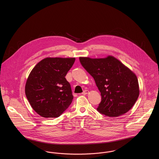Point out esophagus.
I'll use <instances>...</instances> for the list:
<instances>
[{
	"mask_svg": "<svg viewBox=\"0 0 159 159\" xmlns=\"http://www.w3.org/2000/svg\"><path fill=\"white\" fill-rule=\"evenodd\" d=\"M89 93V91H87V90H85V91H84L83 92V93H82V95H86V94H88Z\"/></svg>",
	"mask_w": 159,
	"mask_h": 159,
	"instance_id": "esophagus-1",
	"label": "esophagus"
}]
</instances>
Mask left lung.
<instances>
[{
    "mask_svg": "<svg viewBox=\"0 0 159 159\" xmlns=\"http://www.w3.org/2000/svg\"><path fill=\"white\" fill-rule=\"evenodd\" d=\"M84 68L94 79L101 92L97 110L108 117L127 113L135 104L139 89L136 75L112 56L105 58L80 57Z\"/></svg>",
    "mask_w": 159,
    "mask_h": 159,
    "instance_id": "1",
    "label": "left lung"
}]
</instances>
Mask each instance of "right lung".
I'll use <instances>...</instances> for the list:
<instances>
[{"instance_id":"obj_1","label":"right lung","mask_w":159,"mask_h":159,"mask_svg":"<svg viewBox=\"0 0 159 159\" xmlns=\"http://www.w3.org/2000/svg\"><path fill=\"white\" fill-rule=\"evenodd\" d=\"M75 58H46L33 68L25 92L33 109L40 116H60L71 104L73 96L65 78Z\"/></svg>"}]
</instances>
